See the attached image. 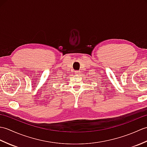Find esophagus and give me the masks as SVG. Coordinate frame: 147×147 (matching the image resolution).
Segmentation results:
<instances>
[{"instance_id":"34e87169","label":"esophagus","mask_w":147,"mask_h":147,"mask_svg":"<svg viewBox=\"0 0 147 147\" xmlns=\"http://www.w3.org/2000/svg\"><path fill=\"white\" fill-rule=\"evenodd\" d=\"M74 73H75L76 75H79L80 73V71H74Z\"/></svg>"}]
</instances>
